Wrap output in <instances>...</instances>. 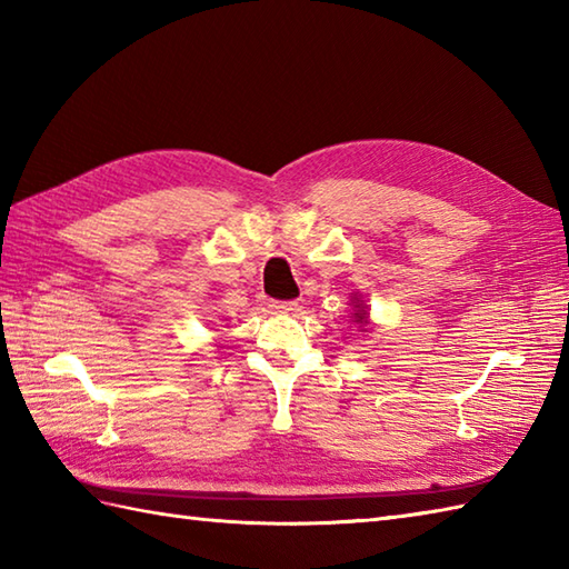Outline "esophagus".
Returning a JSON list of instances; mask_svg holds the SVG:
<instances>
[{"mask_svg": "<svg viewBox=\"0 0 569 569\" xmlns=\"http://www.w3.org/2000/svg\"><path fill=\"white\" fill-rule=\"evenodd\" d=\"M298 308V300H278V303H271L273 312H296Z\"/></svg>", "mask_w": 569, "mask_h": 569, "instance_id": "obj_1", "label": "esophagus"}]
</instances>
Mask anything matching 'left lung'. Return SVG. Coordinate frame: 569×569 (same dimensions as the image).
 <instances>
[{"instance_id":"1","label":"left lung","mask_w":569,"mask_h":569,"mask_svg":"<svg viewBox=\"0 0 569 569\" xmlns=\"http://www.w3.org/2000/svg\"><path fill=\"white\" fill-rule=\"evenodd\" d=\"M355 312H352V318H355V322L359 325V328H365V325L369 322V312H367V306L365 303H361V300L359 298H355Z\"/></svg>"}]
</instances>
